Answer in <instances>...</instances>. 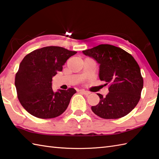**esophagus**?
<instances>
[{
	"instance_id": "1",
	"label": "esophagus",
	"mask_w": 159,
	"mask_h": 159,
	"mask_svg": "<svg viewBox=\"0 0 159 159\" xmlns=\"http://www.w3.org/2000/svg\"><path fill=\"white\" fill-rule=\"evenodd\" d=\"M80 92L81 93H83V94H84L85 95H89V94H90V92H88V91H85V90H84V89H81L80 90Z\"/></svg>"
}]
</instances>
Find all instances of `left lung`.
I'll list each match as a JSON object with an SVG mask.
<instances>
[{"mask_svg":"<svg viewBox=\"0 0 159 159\" xmlns=\"http://www.w3.org/2000/svg\"><path fill=\"white\" fill-rule=\"evenodd\" d=\"M99 64L98 76L110 84L105 97L101 94L93 112L105 119H116L129 114L141 98L143 80L138 63L131 54L114 45L102 44L83 51Z\"/></svg>","mask_w":159,"mask_h":159,"instance_id":"obj_1","label":"left lung"}]
</instances>
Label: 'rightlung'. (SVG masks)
<instances>
[{"label": "right lung", "instance_id": "1", "mask_svg": "<svg viewBox=\"0 0 159 159\" xmlns=\"http://www.w3.org/2000/svg\"><path fill=\"white\" fill-rule=\"evenodd\" d=\"M76 52L61 47L49 46L26 55L16 74L15 86L18 100L30 114L39 119H52L66 110L76 91L52 88V78Z\"/></svg>", "mask_w": 159, "mask_h": 159}]
</instances>
